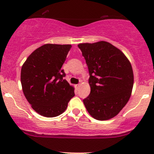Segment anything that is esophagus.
I'll use <instances>...</instances> for the list:
<instances>
[{"label":"esophagus","instance_id":"esophagus-1","mask_svg":"<svg viewBox=\"0 0 154 154\" xmlns=\"http://www.w3.org/2000/svg\"><path fill=\"white\" fill-rule=\"evenodd\" d=\"M75 86H76V88L79 89V88H80V84H77V85H76Z\"/></svg>","mask_w":154,"mask_h":154}]
</instances>
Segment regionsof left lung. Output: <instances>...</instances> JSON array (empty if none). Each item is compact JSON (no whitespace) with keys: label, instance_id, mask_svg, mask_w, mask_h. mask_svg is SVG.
Segmentation results:
<instances>
[{"label":"left lung","instance_id":"1","mask_svg":"<svg viewBox=\"0 0 154 154\" xmlns=\"http://www.w3.org/2000/svg\"><path fill=\"white\" fill-rule=\"evenodd\" d=\"M89 72L91 93L83 99L89 114L96 120L115 117L131 96L134 74L127 58L107 42L78 45Z\"/></svg>","mask_w":154,"mask_h":154}]
</instances>
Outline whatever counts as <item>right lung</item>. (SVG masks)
<instances>
[{
  "label": "right lung",
  "instance_id": "1",
  "mask_svg": "<svg viewBox=\"0 0 154 154\" xmlns=\"http://www.w3.org/2000/svg\"><path fill=\"white\" fill-rule=\"evenodd\" d=\"M71 45L47 44L28 56L21 69L24 95L32 108L42 116L62 114L74 96V88L64 79L62 66Z\"/></svg>",
  "mask_w": 154,
  "mask_h": 154
}]
</instances>
